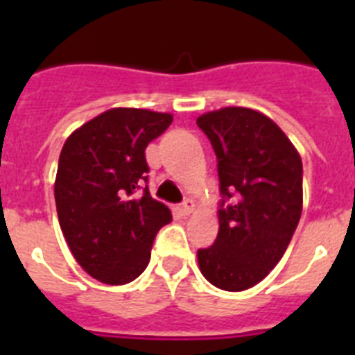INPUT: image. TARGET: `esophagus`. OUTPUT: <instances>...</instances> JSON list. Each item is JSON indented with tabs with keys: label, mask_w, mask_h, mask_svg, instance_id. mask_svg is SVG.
<instances>
[{
	"label": "esophagus",
	"mask_w": 355,
	"mask_h": 355,
	"mask_svg": "<svg viewBox=\"0 0 355 355\" xmlns=\"http://www.w3.org/2000/svg\"><path fill=\"white\" fill-rule=\"evenodd\" d=\"M192 211H193V202L190 199H187L183 205L180 206V215L181 216H188Z\"/></svg>",
	"instance_id": "esophagus-1"
}]
</instances>
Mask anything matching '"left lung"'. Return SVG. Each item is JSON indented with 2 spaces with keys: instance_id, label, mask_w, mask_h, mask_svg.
I'll list each match as a JSON object with an SVG mask.
<instances>
[{
  "instance_id": "8db88e82",
  "label": "left lung",
  "mask_w": 355,
  "mask_h": 355,
  "mask_svg": "<svg viewBox=\"0 0 355 355\" xmlns=\"http://www.w3.org/2000/svg\"><path fill=\"white\" fill-rule=\"evenodd\" d=\"M216 155L218 234L197 250L199 268L225 291L252 288L283 258L302 213V159L256 110L229 106L197 119Z\"/></svg>"
}]
</instances>
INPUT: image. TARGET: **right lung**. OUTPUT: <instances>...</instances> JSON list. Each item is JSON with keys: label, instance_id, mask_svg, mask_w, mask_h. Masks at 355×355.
<instances>
[{"label": "right lung", "instance_id": "obj_1", "mask_svg": "<svg viewBox=\"0 0 355 355\" xmlns=\"http://www.w3.org/2000/svg\"><path fill=\"white\" fill-rule=\"evenodd\" d=\"M171 124V114L112 108L62 147L55 181L58 222L72 256L101 283L117 286L139 277L156 233L172 220L171 209L150 197L146 162V147Z\"/></svg>", "mask_w": 355, "mask_h": 355}]
</instances>
